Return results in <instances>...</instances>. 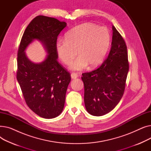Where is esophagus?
<instances>
[{
    "label": "esophagus",
    "instance_id": "34e87169",
    "mask_svg": "<svg viewBox=\"0 0 151 151\" xmlns=\"http://www.w3.org/2000/svg\"><path fill=\"white\" fill-rule=\"evenodd\" d=\"M78 77V75L76 73H71V79H76Z\"/></svg>",
    "mask_w": 151,
    "mask_h": 151
}]
</instances>
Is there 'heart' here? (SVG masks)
<instances>
[{
  "label": "heart",
  "mask_w": 151,
  "mask_h": 151,
  "mask_svg": "<svg viewBox=\"0 0 151 151\" xmlns=\"http://www.w3.org/2000/svg\"><path fill=\"white\" fill-rule=\"evenodd\" d=\"M110 43V34L104 27L92 23H84L71 29L65 39H59L55 48L60 60L65 64L70 63L71 70H81L89 65L98 66L104 59Z\"/></svg>",
  "instance_id": "b5f03b06"
}]
</instances>
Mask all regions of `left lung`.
Wrapping results in <instances>:
<instances>
[{"label": "left lung", "instance_id": "8db88e82", "mask_svg": "<svg viewBox=\"0 0 151 151\" xmlns=\"http://www.w3.org/2000/svg\"><path fill=\"white\" fill-rule=\"evenodd\" d=\"M112 29L111 47L107 58L97 69L82 74L85 107L95 116L108 113L119 104L129 72L126 44L114 26Z\"/></svg>", "mask_w": 151, "mask_h": 151}]
</instances>
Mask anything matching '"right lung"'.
<instances>
[{
	"mask_svg": "<svg viewBox=\"0 0 151 151\" xmlns=\"http://www.w3.org/2000/svg\"><path fill=\"white\" fill-rule=\"evenodd\" d=\"M67 26L58 19L37 16L26 29L18 52L17 78L27 106L43 118L60 114L71 76L58 62L55 48L58 36ZM35 40L41 42L47 52L42 63L32 62L27 57V47Z\"/></svg>",
	"mask_w": 151,
	"mask_h": 151,
	"instance_id": "obj_1",
	"label": "right lung"
}]
</instances>
